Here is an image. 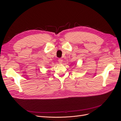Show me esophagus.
<instances>
[{
  "instance_id": "1",
  "label": "esophagus",
  "mask_w": 121,
  "mask_h": 121,
  "mask_svg": "<svg viewBox=\"0 0 121 121\" xmlns=\"http://www.w3.org/2000/svg\"><path fill=\"white\" fill-rule=\"evenodd\" d=\"M58 62L60 63V64H61V63H62L63 60H62V59H61V58H59V59H58Z\"/></svg>"
}]
</instances>
